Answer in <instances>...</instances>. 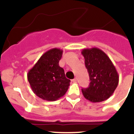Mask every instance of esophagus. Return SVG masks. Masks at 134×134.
<instances>
[{
    "instance_id": "obj_1",
    "label": "esophagus",
    "mask_w": 134,
    "mask_h": 134,
    "mask_svg": "<svg viewBox=\"0 0 134 134\" xmlns=\"http://www.w3.org/2000/svg\"><path fill=\"white\" fill-rule=\"evenodd\" d=\"M76 81H77V79H76V78L73 79V80H72V82H76Z\"/></svg>"
}]
</instances>
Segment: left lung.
I'll list each match as a JSON object with an SVG mask.
<instances>
[{
	"mask_svg": "<svg viewBox=\"0 0 134 134\" xmlns=\"http://www.w3.org/2000/svg\"><path fill=\"white\" fill-rule=\"evenodd\" d=\"M81 53L91 81L88 88L82 89L84 97L93 103L107 100L119 83L115 67L108 55L99 48H85Z\"/></svg>",
	"mask_w": 134,
	"mask_h": 134,
	"instance_id": "8db88e82",
	"label": "left lung"
}]
</instances>
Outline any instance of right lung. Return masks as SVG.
<instances>
[{"instance_id": "obj_1", "label": "right lung", "mask_w": 134, "mask_h": 134, "mask_svg": "<svg viewBox=\"0 0 134 134\" xmlns=\"http://www.w3.org/2000/svg\"><path fill=\"white\" fill-rule=\"evenodd\" d=\"M62 53L58 48L47 51L28 72L27 79L32 91L43 100L55 101L68 91L70 80L59 66Z\"/></svg>"}]
</instances>
